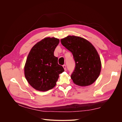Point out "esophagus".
Wrapping results in <instances>:
<instances>
[{
    "label": "esophagus",
    "instance_id": "1",
    "mask_svg": "<svg viewBox=\"0 0 122 122\" xmlns=\"http://www.w3.org/2000/svg\"><path fill=\"white\" fill-rule=\"evenodd\" d=\"M62 67H63L64 70L66 71V65H64L63 66H62Z\"/></svg>",
    "mask_w": 122,
    "mask_h": 122
}]
</instances>
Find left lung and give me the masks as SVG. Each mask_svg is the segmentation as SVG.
<instances>
[{"label":"left lung","mask_w":122,"mask_h":122,"mask_svg":"<svg viewBox=\"0 0 122 122\" xmlns=\"http://www.w3.org/2000/svg\"><path fill=\"white\" fill-rule=\"evenodd\" d=\"M61 42L74 58L75 68L71 76L74 83L81 86L93 84L101 70L100 57L95 47L87 40L75 36H68Z\"/></svg>","instance_id":"left-lung-1"}]
</instances>
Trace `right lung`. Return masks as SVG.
<instances>
[{
    "label": "right lung",
    "mask_w": 122,
    "mask_h": 122,
    "mask_svg": "<svg viewBox=\"0 0 122 122\" xmlns=\"http://www.w3.org/2000/svg\"><path fill=\"white\" fill-rule=\"evenodd\" d=\"M60 40L47 37L36 43L29 52L24 66V75L35 90L45 92L55 86L59 74L64 71L54 55Z\"/></svg>",
    "instance_id": "add662e5"
}]
</instances>
